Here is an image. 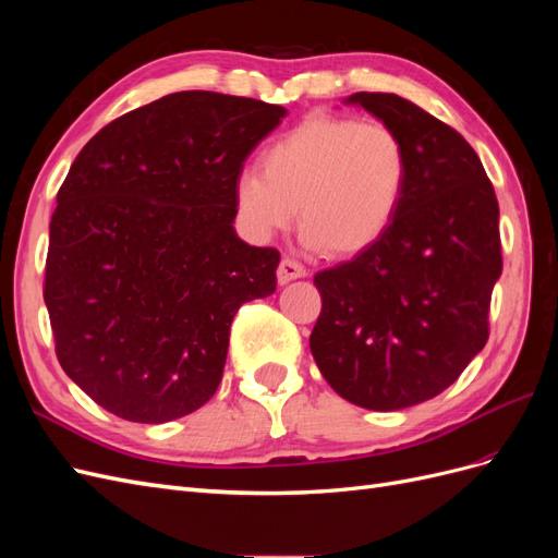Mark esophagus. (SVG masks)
I'll list each match as a JSON object with an SVG mask.
<instances>
[{"label":"esophagus","instance_id":"esophagus-1","mask_svg":"<svg viewBox=\"0 0 558 558\" xmlns=\"http://www.w3.org/2000/svg\"><path fill=\"white\" fill-rule=\"evenodd\" d=\"M302 277H307L305 265L293 260V258H281V263H279V267H277V279H279V283H289V281L302 279Z\"/></svg>","mask_w":558,"mask_h":558}]
</instances>
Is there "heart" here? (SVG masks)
<instances>
[{
    "mask_svg": "<svg viewBox=\"0 0 558 558\" xmlns=\"http://www.w3.org/2000/svg\"><path fill=\"white\" fill-rule=\"evenodd\" d=\"M260 172L234 181V211L251 240L300 228L312 248L353 258L373 248L400 211L410 156L400 134L379 121L312 113L269 142Z\"/></svg>",
    "mask_w": 558,
    "mask_h": 558,
    "instance_id": "b5f03b06",
    "label": "heart"
}]
</instances>
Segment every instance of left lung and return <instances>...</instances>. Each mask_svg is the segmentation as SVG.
<instances>
[{"label": "left lung", "mask_w": 558, "mask_h": 558, "mask_svg": "<svg viewBox=\"0 0 558 558\" xmlns=\"http://www.w3.org/2000/svg\"><path fill=\"white\" fill-rule=\"evenodd\" d=\"M408 146L410 177L384 238L314 277L310 335L320 375L344 400L393 412L442 393L488 340L502 272L498 199L459 132L393 93H353Z\"/></svg>", "instance_id": "left-lung-1"}]
</instances>
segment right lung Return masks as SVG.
<instances>
[{
	"label": "right lung",
	"mask_w": 558,
	"mask_h": 558,
	"mask_svg": "<svg viewBox=\"0 0 558 558\" xmlns=\"http://www.w3.org/2000/svg\"><path fill=\"white\" fill-rule=\"evenodd\" d=\"M283 116L183 90L81 148L50 218L44 300L62 369L99 408L165 424L216 393L234 314L277 289L279 251L238 238L232 191Z\"/></svg>",
	"instance_id": "obj_1"
}]
</instances>
